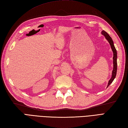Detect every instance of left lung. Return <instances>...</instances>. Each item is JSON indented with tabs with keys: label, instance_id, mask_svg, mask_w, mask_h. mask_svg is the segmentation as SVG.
<instances>
[{
	"label": "left lung",
	"instance_id": "obj_1",
	"mask_svg": "<svg viewBox=\"0 0 128 128\" xmlns=\"http://www.w3.org/2000/svg\"><path fill=\"white\" fill-rule=\"evenodd\" d=\"M101 34L104 35V36L105 37V38L107 40L108 42L110 43V46L111 49L113 52V69L112 71V78H110V79L108 81V86H108H110V84L113 82V81L114 79L116 76V71H117V62H116V59H117V53H116V49L114 46V43H113V41L112 39V38L110 37V36L108 34L107 32L104 31H102Z\"/></svg>",
	"mask_w": 128,
	"mask_h": 128
}]
</instances>
